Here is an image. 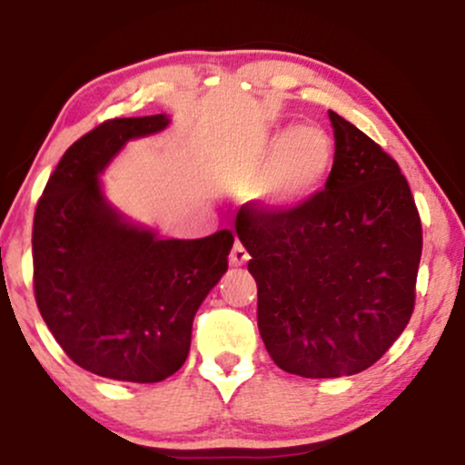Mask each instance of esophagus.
<instances>
[{
	"instance_id": "1",
	"label": "esophagus",
	"mask_w": 465,
	"mask_h": 465,
	"mask_svg": "<svg viewBox=\"0 0 465 465\" xmlns=\"http://www.w3.org/2000/svg\"><path fill=\"white\" fill-rule=\"evenodd\" d=\"M247 260H249V251L244 249V244L240 242V240H236V242H233L232 253H229V264L242 266V264H247Z\"/></svg>"
}]
</instances>
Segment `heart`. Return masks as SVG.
Instances as JSON below:
<instances>
[{
    "label": "heart",
    "instance_id": "heart-1",
    "mask_svg": "<svg viewBox=\"0 0 465 465\" xmlns=\"http://www.w3.org/2000/svg\"><path fill=\"white\" fill-rule=\"evenodd\" d=\"M334 142L322 126L303 124L269 133L242 146L229 162L233 183H255L266 207L288 212L322 194L334 170Z\"/></svg>",
    "mask_w": 465,
    "mask_h": 465
}]
</instances>
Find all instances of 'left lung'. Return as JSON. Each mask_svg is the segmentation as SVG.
<instances>
[{"instance_id":"obj_1","label":"left lung","mask_w":465,"mask_h":465,"mask_svg":"<svg viewBox=\"0 0 465 465\" xmlns=\"http://www.w3.org/2000/svg\"><path fill=\"white\" fill-rule=\"evenodd\" d=\"M334 170L322 194L288 212L247 207L236 232L258 284V328L280 370L359 373L407 328L421 223L396 159L328 111Z\"/></svg>"}]
</instances>
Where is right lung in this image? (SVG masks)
Segmentation results:
<instances>
[{
	"mask_svg": "<svg viewBox=\"0 0 465 465\" xmlns=\"http://www.w3.org/2000/svg\"><path fill=\"white\" fill-rule=\"evenodd\" d=\"M163 114L106 120L67 148L35 212V300L63 351L95 376L159 382L183 365L192 322L227 271L229 229L163 240L104 199L100 173Z\"/></svg>",
	"mask_w": 465,
	"mask_h": 465,
	"instance_id": "obj_1",
	"label": "right lung"
}]
</instances>
